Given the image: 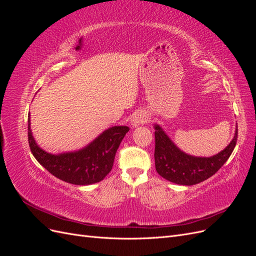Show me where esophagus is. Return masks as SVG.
<instances>
[{
    "instance_id": "obj_1",
    "label": "esophagus",
    "mask_w": 256,
    "mask_h": 256,
    "mask_svg": "<svg viewBox=\"0 0 256 256\" xmlns=\"http://www.w3.org/2000/svg\"><path fill=\"white\" fill-rule=\"evenodd\" d=\"M146 120H147L146 115L142 112H138V113L134 114V118H131V125H132L134 127H138V126L142 125V124L146 122Z\"/></svg>"
}]
</instances>
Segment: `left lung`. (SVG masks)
<instances>
[{
	"mask_svg": "<svg viewBox=\"0 0 256 256\" xmlns=\"http://www.w3.org/2000/svg\"><path fill=\"white\" fill-rule=\"evenodd\" d=\"M238 129L230 143L212 157H194L182 152L159 125H154V166L160 176L166 180L192 186L212 177L226 164L237 142Z\"/></svg>",
	"mask_w": 256,
	"mask_h": 256,
	"instance_id": "left-lung-1",
	"label": "left lung"
}]
</instances>
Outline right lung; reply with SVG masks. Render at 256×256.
<instances>
[{"label":"right lung","instance_id":"1","mask_svg":"<svg viewBox=\"0 0 256 256\" xmlns=\"http://www.w3.org/2000/svg\"><path fill=\"white\" fill-rule=\"evenodd\" d=\"M28 122V144L35 159L58 180L80 186L102 182L111 172L116 150L129 131L127 126H114L80 150L53 154L42 150L35 142L30 115Z\"/></svg>","mask_w":256,"mask_h":256}]
</instances>
